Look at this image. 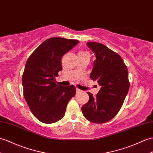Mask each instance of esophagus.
I'll use <instances>...</instances> for the list:
<instances>
[{
    "mask_svg": "<svg viewBox=\"0 0 153 153\" xmlns=\"http://www.w3.org/2000/svg\"><path fill=\"white\" fill-rule=\"evenodd\" d=\"M81 91L80 90V89H79V88H76V94H77V93H81Z\"/></svg>",
    "mask_w": 153,
    "mask_h": 153,
    "instance_id": "esophagus-1",
    "label": "esophagus"
}]
</instances>
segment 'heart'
Instances as JSON below:
<instances>
[{
	"instance_id": "b5f03b06",
	"label": "heart",
	"mask_w": 153,
	"mask_h": 153,
	"mask_svg": "<svg viewBox=\"0 0 153 153\" xmlns=\"http://www.w3.org/2000/svg\"><path fill=\"white\" fill-rule=\"evenodd\" d=\"M79 53H85V52H83V51H81V52H79Z\"/></svg>"
}]
</instances>
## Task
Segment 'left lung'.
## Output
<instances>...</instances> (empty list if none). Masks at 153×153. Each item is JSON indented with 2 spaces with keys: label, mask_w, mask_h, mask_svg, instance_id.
<instances>
[{
  "label": "left lung",
  "mask_w": 153,
  "mask_h": 153,
  "mask_svg": "<svg viewBox=\"0 0 153 153\" xmlns=\"http://www.w3.org/2000/svg\"><path fill=\"white\" fill-rule=\"evenodd\" d=\"M87 45L96 56L90 77L101 88L96 97L88 92L89 100L81 110L89 121L104 123L112 119L122 107L130 87L128 72L117 53L97 42H89Z\"/></svg>",
  "instance_id": "8db88e82"
}]
</instances>
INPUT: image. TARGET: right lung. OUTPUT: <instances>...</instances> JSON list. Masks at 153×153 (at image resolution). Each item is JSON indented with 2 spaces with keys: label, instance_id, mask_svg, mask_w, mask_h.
<instances>
[{
  "label": "right lung",
  "instance_id": "right-lung-1",
  "mask_svg": "<svg viewBox=\"0 0 153 153\" xmlns=\"http://www.w3.org/2000/svg\"><path fill=\"white\" fill-rule=\"evenodd\" d=\"M79 41L54 37L45 40L28 59L22 76L24 98L33 115L51 124L65 116L68 102L76 94L74 85H56L55 77L62 70V56Z\"/></svg>",
  "mask_w": 153,
  "mask_h": 153
}]
</instances>
